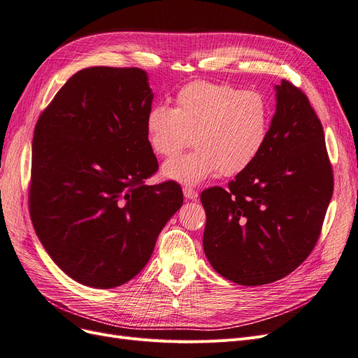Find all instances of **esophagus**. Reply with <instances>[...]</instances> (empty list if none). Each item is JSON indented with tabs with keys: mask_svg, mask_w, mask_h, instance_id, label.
<instances>
[{
	"mask_svg": "<svg viewBox=\"0 0 358 358\" xmlns=\"http://www.w3.org/2000/svg\"><path fill=\"white\" fill-rule=\"evenodd\" d=\"M183 196H185L187 200H197L199 192H197L196 189H194V188L185 187V188H183Z\"/></svg>",
	"mask_w": 358,
	"mask_h": 358,
	"instance_id": "34e87169",
	"label": "esophagus"
}]
</instances>
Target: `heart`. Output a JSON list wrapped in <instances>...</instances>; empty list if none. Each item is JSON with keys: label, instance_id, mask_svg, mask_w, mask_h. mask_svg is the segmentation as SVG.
Returning a JSON list of instances; mask_svg holds the SVG:
<instances>
[{"label": "heart", "instance_id": "heart-1", "mask_svg": "<svg viewBox=\"0 0 358 358\" xmlns=\"http://www.w3.org/2000/svg\"><path fill=\"white\" fill-rule=\"evenodd\" d=\"M272 110L262 94L225 83L191 82L178 91L175 107L158 104L145 117L146 142L159 158L176 157L192 138L196 149L166 162L162 176L196 185L218 175H241L263 152Z\"/></svg>", "mask_w": 358, "mask_h": 358}]
</instances>
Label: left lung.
Returning a JSON list of instances; mask_svg holds the SVG:
<instances>
[{
    "label": "left lung",
    "instance_id": "1",
    "mask_svg": "<svg viewBox=\"0 0 358 358\" xmlns=\"http://www.w3.org/2000/svg\"><path fill=\"white\" fill-rule=\"evenodd\" d=\"M263 152L229 188L201 192L203 248L212 267L239 285L275 282L315 246L333 196L322 125L308 96L282 80Z\"/></svg>",
    "mask_w": 358,
    "mask_h": 358
}]
</instances>
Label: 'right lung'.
Instances as JSON below:
<instances>
[{
	"label": "right lung",
	"instance_id": "1",
	"mask_svg": "<svg viewBox=\"0 0 358 358\" xmlns=\"http://www.w3.org/2000/svg\"><path fill=\"white\" fill-rule=\"evenodd\" d=\"M152 100L145 70L90 67L37 121L31 221L53 263L86 287L115 288L142 272L183 203L176 182L145 185L158 169L145 131Z\"/></svg>",
	"mask_w": 358,
	"mask_h": 358
}]
</instances>
